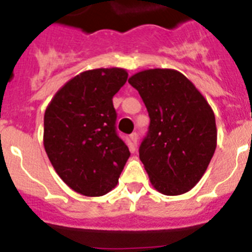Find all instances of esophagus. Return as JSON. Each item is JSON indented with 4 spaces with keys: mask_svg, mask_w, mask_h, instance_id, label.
Wrapping results in <instances>:
<instances>
[{
    "mask_svg": "<svg viewBox=\"0 0 252 252\" xmlns=\"http://www.w3.org/2000/svg\"><path fill=\"white\" fill-rule=\"evenodd\" d=\"M129 137H130V141H132V145L137 146V142H138V133L133 132Z\"/></svg>",
    "mask_w": 252,
    "mask_h": 252,
    "instance_id": "esophagus-1",
    "label": "esophagus"
}]
</instances>
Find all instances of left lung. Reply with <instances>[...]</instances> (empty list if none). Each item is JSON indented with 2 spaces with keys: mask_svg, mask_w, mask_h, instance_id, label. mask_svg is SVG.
Here are the masks:
<instances>
[{
  "mask_svg": "<svg viewBox=\"0 0 252 252\" xmlns=\"http://www.w3.org/2000/svg\"><path fill=\"white\" fill-rule=\"evenodd\" d=\"M149 111L139 158L151 185L168 196L197 185L217 149L215 116L191 80L173 69H149L128 79Z\"/></svg>",
  "mask_w": 252,
  "mask_h": 252,
  "instance_id": "left-lung-1",
  "label": "left lung"
}]
</instances>
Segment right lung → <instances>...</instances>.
Listing matches in <instances>:
<instances>
[{
	"mask_svg": "<svg viewBox=\"0 0 252 252\" xmlns=\"http://www.w3.org/2000/svg\"><path fill=\"white\" fill-rule=\"evenodd\" d=\"M126 78L120 67L83 71L46 109L44 150L59 177L78 193L96 197L111 191L130 156L116 132L113 105Z\"/></svg>",
	"mask_w": 252,
	"mask_h": 252,
	"instance_id": "obj_1",
	"label": "right lung"
}]
</instances>
